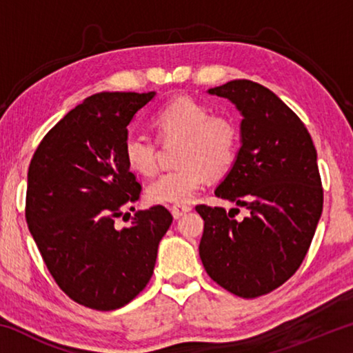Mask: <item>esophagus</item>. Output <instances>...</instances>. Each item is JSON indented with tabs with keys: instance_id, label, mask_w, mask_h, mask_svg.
I'll return each mask as SVG.
<instances>
[{
	"instance_id": "esophagus-1",
	"label": "esophagus",
	"mask_w": 353,
	"mask_h": 353,
	"mask_svg": "<svg viewBox=\"0 0 353 353\" xmlns=\"http://www.w3.org/2000/svg\"><path fill=\"white\" fill-rule=\"evenodd\" d=\"M170 210L172 213V216H174L176 219L181 218L182 214H185L187 212L191 210V205H187V204H182V205H171Z\"/></svg>"
}]
</instances>
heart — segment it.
<instances>
[{
    "label": "heart",
    "mask_w": 353,
    "mask_h": 353,
    "mask_svg": "<svg viewBox=\"0 0 353 353\" xmlns=\"http://www.w3.org/2000/svg\"><path fill=\"white\" fill-rule=\"evenodd\" d=\"M152 123L159 140H181L176 170L162 172L148 185L146 198L152 204H187L202 188L207 174L221 176L234 165L240 130L230 117L212 113L201 101L179 97L168 101L154 113ZM157 141L130 130L123 140L124 162L143 176L157 168Z\"/></svg>",
    "instance_id": "obj_1"
}]
</instances>
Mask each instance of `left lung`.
<instances>
[{
	"label": "left lung",
	"instance_id": "1",
	"mask_svg": "<svg viewBox=\"0 0 353 353\" xmlns=\"http://www.w3.org/2000/svg\"><path fill=\"white\" fill-rule=\"evenodd\" d=\"M243 113L240 152L214 191L238 208L196 205L204 219L199 255L214 282L254 299L283 285L302 265L324 204L316 149L305 124L260 83L238 79L210 88Z\"/></svg>",
	"mask_w": 353,
	"mask_h": 353
}]
</instances>
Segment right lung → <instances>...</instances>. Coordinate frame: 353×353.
<instances>
[{"instance_id": "right-lung-1", "label": "right lung", "mask_w": 353, "mask_h": 353, "mask_svg": "<svg viewBox=\"0 0 353 353\" xmlns=\"http://www.w3.org/2000/svg\"><path fill=\"white\" fill-rule=\"evenodd\" d=\"M154 94H93L43 137L29 163L25 213L41 259L65 294L99 312L121 308L146 288L172 223L155 205L137 212L130 227L115 225L141 193L123 140Z\"/></svg>"}]
</instances>
